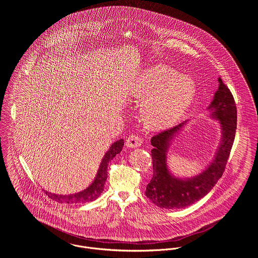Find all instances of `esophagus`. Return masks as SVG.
I'll use <instances>...</instances> for the list:
<instances>
[{"label": "esophagus", "mask_w": 258, "mask_h": 258, "mask_svg": "<svg viewBox=\"0 0 258 258\" xmlns=\"http://www.w3.org/2000/svg\"><path fill=\"white\" fill-rule=\"evenodd\" d=\"M142 145V139L138 135H130L126 140V146L129 148L140 147Z\"/></svg>", "instance_id": "1"}]
</instances>
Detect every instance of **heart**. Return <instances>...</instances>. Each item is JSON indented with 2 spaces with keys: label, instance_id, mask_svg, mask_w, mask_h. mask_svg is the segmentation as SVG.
Masks as SVG:
<instances>
[{
  "label": "heart",
  "instance_id": "b5f03b06",
  "mask_svg": "<svg viewBox=\"0 0 258 258\" xmlns=\"http://www.w3.org/2000/svg\"><path fill=\"white\" fill-rule=\"evenodd\" d=\"M192 82L166 64H155L136 80L132 96L143 100L141 117L149 129L162 130L178 122L191 105Z\"/></svg>",
  "mask_w": 258,
  "mask_h": 258
}]
</instances>
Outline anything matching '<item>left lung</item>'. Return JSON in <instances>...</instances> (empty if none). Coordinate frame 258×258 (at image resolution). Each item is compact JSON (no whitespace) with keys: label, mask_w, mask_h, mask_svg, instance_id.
<instances>
[{"label":"left lung","mask_w":258,"mask_h":258,"mask_svg":"<svg viewBox=\"0 0 258 258\" xmlns=\"http://www.w3.org/2000/svg\"><path fill=\"white\" fill-rule=\"evenodd\" d=\"M218 81L219 88L208 110L210 117L218 120L221 125V142L215 158L206 170L191 178H179L174 176L168 168V150L187 121L151 139L154 172L145 192L150 201L161 209H183L201 200L211 191L224 172L235 137L237 112L230 90L221 77Z\"/></svg>","instance_id":"8db88e82"}]
</instances>
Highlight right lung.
<instances>
[{
  "instance_id": "right-lung-1",
  "label": "right lung",
  "mask_w": 258,
  "mask_h": 258,
  "mask_svg": "<svg viewBox=\"0 0 258 258\" xmlns=\"http://www.w3.org/2000/svg\"><path fill=\"white\" fill-rule=\"evenodd\" d=\"M124 146V140L120 139L114 142L111 145L109 150L105 153L102 161L99 165V169L97 171L96 177L94 178L93 182L89 184L85 189L71 194V195H56L49 191H45V194L51 200L59 203V204H81V203H88L95 201L103 191L105 181L107 180V167L111 160L122 151Z\"/></svg>"
}]
</instances>
